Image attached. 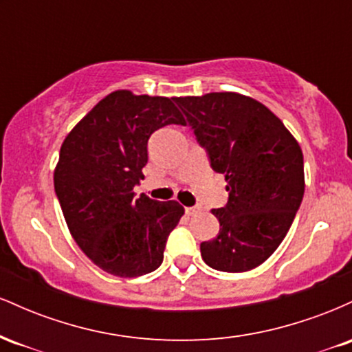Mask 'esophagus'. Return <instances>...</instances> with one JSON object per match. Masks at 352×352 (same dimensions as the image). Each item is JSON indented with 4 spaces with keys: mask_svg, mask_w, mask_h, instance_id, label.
<instances>
[{
    "mask_svg": "<svg viewBox=\"0 0 352 352\" xmlns=\"http://www.w3.org/2000/svg\"><path fill=\"white\" fill-rule=\"evenodd\" d=\"M200 210H201L200 207H187V208H185V213H187V215H190V217H193V215H197Z\"/></svg>",
    "mask_w": 352,
    "mask_h": 352,
    "instance_id": "1",
    "label": "esophagus"
}]
</instances>
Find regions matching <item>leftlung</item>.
Returning <instances> with one entry per match:
<instances>
[{"mask_svg": "<svg viewBox=\"0 0 352 352\" xmlns=\"http://www.w3.org/2000/svg\"><path fill=\"white\" fill-rule=\"evenodd\" d=\"M192 125L210 165L227 180L228 204L213 208L220 232L200 243L210 268L241 273L280 246L305 193L300 144L261 102L238 92L173 99Z\"/></svg>", "mask_w": 352, "mask_h": 352, "instance_id": "obj_1", "label": "left lung"}]
</instances>
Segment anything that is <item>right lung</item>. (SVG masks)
<instances>
[{"instance_id":"obj_1","label":"right lung","mask_w":352,"mask_h":352,"mask_svg":"<svg viewBox=\"0 0 352 352\" xmlns=\"http://www.w3.org/2000/svg\"><path fill=\"white\" fill-rule=\"evenodd\" d=\"M168 124L185 125L173 99L120 89L99 100L60 145L54 190L67 228L89 260L114 276L159 268L185 212L175 200L134 193L148 137Z\"/></svg>"}]
</instances>
